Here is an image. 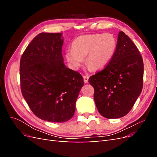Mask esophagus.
Returning <instances> with one entry per match:
<instances>
[{
  "instance_id": "1",
  "label": "esophagus",
  "mask_w": 157,
  "mask_h": 157,
  "mask_svg": "<svg viewBox=\"0 0 157 157\" xmlns=\"http://www.w3.org/2000/svg\"><path fill=\"white\" fill-rule=\"evenodd\" d=\"M88 78H89V77H88V76H83L84 82L85 83H88Z\"/></svg>"
}]
</instances>
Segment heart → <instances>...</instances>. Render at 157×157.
Masks as SVG:
<instances>
[{
    "instance_id": "b5f03b06",
    "label": "heart",
    "mask_w": 157,
    "mask_h": 157,
    "mask_svg": "<svg viewBox=\"0 0 157 157\" xmlns=\"http://www.w3.org/2000/svg\"><path fill=\"white\" fill-rule=\"evenodd\" d=\"M117 49V40L112 34H92L80 36L72 43V50L65 53L66 59L78 69L86 57V63L93 70L104 68L110 62Z\"/></svg>"
}]
</instances>
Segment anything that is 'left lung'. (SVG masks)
I'll use <instances>...</instances> for the list:
<instances>
[{
  "label": "left lung",
  "mask_w": 157,
  "mask_h": 157,
  "mask_svg": "<svg viewBox=\"0 0 157 157\" xmlns=\"http://www.w3.org/2000/svg\"><path fill=\"white\" fill-rule=\"evenodd\" d=\"M144 61L132 40L118 33L117 49L103 70L91 76L98 110L107 118H118L130 111L143 88Z\"/></svg>",
  "instance_id": "8db88e82"
}]
</instances>
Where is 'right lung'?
<instances>
[{"mask_svg": "<svg viewBox=\"0 0 157 157\" xmlns=\"http://www.w3.org/2000/svg\"><path fill=\"white\" fill-rule=\"evenodd\" d=\"M61 33H41L27 46L20 60L23 98L42 120L63 122L73 117L84 86L82 75L63 63Z\"/></svg>", "mask_w": 157, "mask_h": 157, "instance_id": "1", "label": "right lung"}]
</instances>
